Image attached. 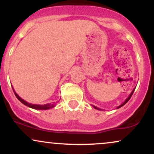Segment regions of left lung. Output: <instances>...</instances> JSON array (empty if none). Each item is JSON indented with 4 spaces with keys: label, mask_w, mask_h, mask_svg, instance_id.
Masks as SVG:
<instances>
[{
    "label": "left lung",
    "mask_w": 154,
    "mask_h": 154,
    "mask_svg": "<svg viewBox=\"0 0 154 154\" xmlns=\"http://www.w3.org/2000/svg\"><path fill=\"white\" fill-rule=\"evenodd\" d=\"M134 91H135V89H134V90H133V91H132V93H130V95H129V97H128V98H127V99H126V100H125V102H124V103H123L122 104H121V105H120V106H118V107H117V109H119V108H120V107H122V106H124V105H125V103H128V100L130 99V98H131L132 95V94H133ZM93 107H94V108H95V109H98V110H100V109H98V108H97L96 106H93Z\"/></svg>",
    "instance_id": "left-lung-1"
}]
</instances>
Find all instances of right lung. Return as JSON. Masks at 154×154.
<instances>
[{"label":"right lung","instance_id":"1","mask_svg":"<svg viewBox=\"0 0 154 154\" xmlns=\"http://www.w3.org/2000/svg\"><path fill=\"white\" fill-rule=\"evenodd\" d=\"M13 91H14V94L16 95V97L18 98V100H19V101L22 102L23 104H24V105L26 106L32 108V109H38V110H46V109H51V108H53L55 106L54 103H47V104H44V105H36V104L29 103H27L26 101H25L24 100H23L22 98H21L20 97H19V95L16 93V92L14 91V88H13Z\"/></svg>","mask_w":154,"mask_h":154}]
</instances>
